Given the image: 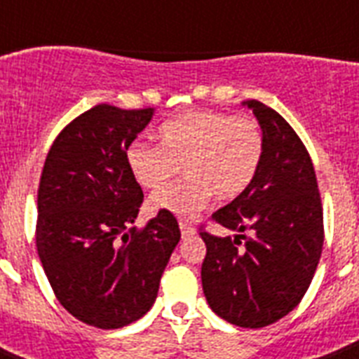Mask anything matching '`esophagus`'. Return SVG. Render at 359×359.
Returning a JSON list of instances; mask_svg holds the SVG:
<instances>
[{
  "mask_svg": "<svg viewBox=\"0 0 359 359\" xmlns=\"http://www.w3.org/2000/svg\"><path fill=\"white\" fill-rule=\"evenodd\" d=\"M179 225H180V233H182V236H184V238L196 235V227H194L190 222H180Z\"/></svg>",
  "mask_w": 359,
  "mask_h": 359,
  "instance_id": "1",
  "label": "esophagus"
}]
</instances>
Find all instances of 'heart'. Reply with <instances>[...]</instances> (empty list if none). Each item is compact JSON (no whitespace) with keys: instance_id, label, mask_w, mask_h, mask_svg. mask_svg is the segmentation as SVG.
I'll list each match as a JSON object with an SVG mask.
<instances>
[{"instance_id":"1","label":"heart","mask_w":359,"mask_h":359,"mask_svg":"<svg viewBox=\"0 0 359 359\" xmlns=\"http://www.w3.org/2000/svg\"><path fill=\"white\" fill-rule=\"evenodd\" d=\"M264 156V134L253 117L219 111H186L158 128V145L132 143L126 163L141 188L166 190L149 207L177 218H194L210 196L233 201L251 186ZM187 180L171 189L180 168Z\"/></svg>"}]
</instances>
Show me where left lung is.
Masks as SVG:
<instances>
[{"label":"left lung","instance_id":"8db88e82","mask_svg":"<svg viewBox=\"0 0 359 359\" xmlns=\"http://www.w3.org/2000/svg\"><path fill=\"white\" fill-rule=\"evenodd\" d=\"M244 106L264 134V156L248 190L212 214L238 235H199L207 244L203 292L218 317L264 328L306 294L324 244L320 191L311 156L292 126L259 100Z\"/></svg>","mask_w":359,"mask_h":359}]
</instances>
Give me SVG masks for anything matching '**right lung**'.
<instances>
[{
    "instance_id": "1",
    "label": "right lung",
    "mask_w": 359,
    "mask_h": 359,
    "mask_svg": "<svg viewBox=\"0 0 359 359\" xmlns=\"http://www.w3.org/2000/svg\"><path fill=\"white\" fill-rule=\"evenodd\" d=\"M152 114L98 104L61 130L42 168L39 259L59 304L95 328H123L151 309L180 240L169 212L132 227L143 191L126 151Z\"/></svg>"
}]
</instances>
